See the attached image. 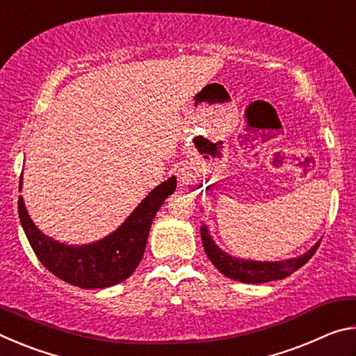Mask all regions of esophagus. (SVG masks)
<instances>
[{
    "label": "esophagus",
    "instance_id": "esophagus-1",
    "mask_svg": "<svg viewBox=\"0 0 356 356\" xmlns=\"http://www.w3.org/2000/svg\"><path fill=\"white\" fill-rule=\"evenodd\" d=\"M191 177L193 176H191V172H190L188 168H180V170L177 171V179H179V182H180V185H182V186L190 185L191 180H193Z\"/></svg>",
    "mask_w": 356,
    "mask_h": 356
}]
</instances>
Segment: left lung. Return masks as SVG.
Returning <instances> with one entry per match:
<instances>
[{
	"label": "left lung",
	"instance_id": "8db88e82",
	"mask_svg": "<svg viewBox=\"0 0 356 356\" xmlns=\"http://www.w3.org/2000/svg\"><path fill=\"white\" fill-rule=\"evenodd\" d=\"M202 246L206 250V254L220 272L227 278L250 282V284H259V282H268L287 278L289 275L297 272L300 267L309 261L312 254L317 251L321 242H317L309 251H306L303 256L286 259V261L276 262H261V261H248V259H238L229 256L227 252L220 250L209 234L207 226L201 227Z\"/></svg>",
	"mask_w": 356,
	"mask_h": 356
}]
</instances>
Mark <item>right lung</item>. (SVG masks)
Returning a JSON list of instances; mask_svg holds the SVG:
<instances>
[{
  "label": "right lung",
  "instance_id": "add662e5",
  "mask_svg": "<svg viewBox=\"0 0 356 356\" xmlns=\"http://www.w3.org/2000/svg\"><path fill=\"white\" fill-rule=\"evenodd\" d=\"M23 174V172H22ZM170 177L154 188L116 231L89 245L59 243L40 232L19 197V216L28 242L42 265L59 280L81 289H104L119 284L135 272L146 250L150 225L165 200L176 191ZM22 191V177L20 188Z\"/></svg>",
  "mask_w": 356,
  "mask_h": 356
}]
</instances>
